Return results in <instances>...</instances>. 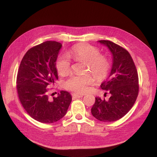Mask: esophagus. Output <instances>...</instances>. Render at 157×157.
Here are the masks:
<instances>
[{
    "label": "esophagus",
    "instance_id": "1",
    "mask_svg": "<svg viewBox=\"0 0 157 157\" xmlns=\"http://www.w3.org/2000/svg\"><path fill=\"white\" fill-rule=\"evenodd\" d=\"M82 96H83V95H80V94H72V97L73 98H82Z\"/></svg>",
    "mask_w": 157,
    "mask_h": 157
}]
</instances>
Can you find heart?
Wrapping results in <instances>:
<instances>
[{"label":"heart","mask_w":157,"mask_h":157,"mask_svg":"<svg viewBox=\"0 0 157 157\" xmlns=\"http://www.w3.org/2000/svg\"><path fill=\"white\" fill-rule=\"evenodd\" d=\"M68 56L77 61H86V69L90 70L98 79L104 78L108 73L110 63L105 56L100 54L96 46L86 44H80L73 46L68 52ZM71 61L65 56H59L56 61V67L59 74L65 75L71 71ZM93 81L90 74L72 75L65 80V89L77 93L86 91L87 86Z\"/></svg>","instance_id":"obj_1"}]
</instances>
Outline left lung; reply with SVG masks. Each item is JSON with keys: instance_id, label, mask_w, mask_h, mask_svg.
Returning a JSON list of instances; mask_svg holds the SVG:
<instances>
[{"instance_id": "8db88e82", "label": "left lung", "mask_w": 157, "mask_h": 157, "mask_svg": "<svg viewBox=\"0 0 157 157\" xmlns=\"http://www.w3.org/2000/svg\"><path fill=\"white\" fill-rule=\"evenodd\" d=\"M99 42L107 46L113 54L111 73L101 84V88L111 96L108 101L96 98L91 112L99 121L114 122L124 117L135 103L139 93L138 74L134 61L125 48L109 40Z\"/></svg>"}]
</instances>
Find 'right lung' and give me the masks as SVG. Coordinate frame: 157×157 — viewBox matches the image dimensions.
Wrapping results in <instances>:
<instances>
[{"label":"right lung","mask_w":157,"mask_h":157,"mask_svg":"<svg viewBox=\"0 0 157 157\" xmlns=\"http://www.w3.org/2000/svg\"><path fill=\"white\" fill-rule=\"evenodd\" d=\"M62 44L46 41L28 50L21 61L16 79L18 98L29 115L42 123H54L67 113L72 100L71 94L61 90L49 99V86L58 76L56 61Z\"/></svg>","instance_id":"obj_1"}]
</instances>
